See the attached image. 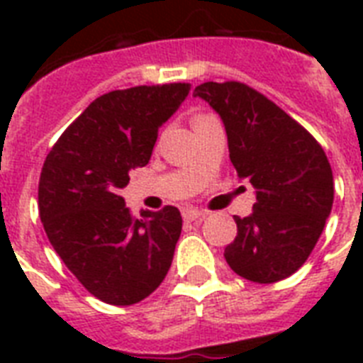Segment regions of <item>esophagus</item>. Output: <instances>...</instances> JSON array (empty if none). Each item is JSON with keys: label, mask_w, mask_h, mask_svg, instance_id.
<instances>
[{"label": "esophagus", "mask_w": 363, "mask_h": 363, "mask_svg": "<svg viewBox=\"0 0 363 363\" xmlns=\"http://www.w3.org/2000/svg\"><path fill=\"white\" fill-rule=\"evenodd\" d=\"M203 216H207V211L198 209V207H188V209L182 211V218L186 222L199 220V218H203Z\"/></svg>", "instance_id": "34e87169"}]
</instances>
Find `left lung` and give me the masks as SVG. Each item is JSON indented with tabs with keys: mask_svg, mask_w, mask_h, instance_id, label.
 Returning <instances> with one entry per match:
<instances>
[{
	"mask_svg": "<svg viewBox=\"0 0 363 363\" xmlns=\"http://www.w3.org/2000/svg\"><path fill=\"white\" fill-rule=\"evenodd\" d=\"M224 121L230 160L256 188L250 216L224 258L258 284L286 279L307 262L333 203L332 165L320 143L264 94L245 82H203L194 90Z\"/></svg>",
	"mask_w": 363,
	"mask_h": 363,
	"instance_id": "obj_1",
	"label": "left lung"
}]
</instances>
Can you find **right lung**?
<instances>
[{
  "label": "right lung",
  "mask_w": 363,
  "mask_h": 363,
  "mask_svg": "<svg viewBox=\"0 0 363 363\" xmlns=\"http://www.w3.org/2000/svg\"><path fill=\"white\" fill-rule=\"evenodd\" d=\"M190 92L188 82L99 96L54 143L39 177L47 238L82 286L109 305L148 298L167 275L182 218L173 205L135 218L118 190L148 164L160 125Z\"/></svg>",
  "instance_id": "1"
}]
</instances>
